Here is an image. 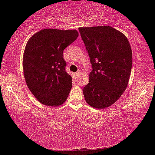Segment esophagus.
I'll use <instances>...</instances> for the list:
<instances>
[{"label":"esophagus","mask_w":155,"mask_h":155,"mask_svg":"<svg viewBox=\"0 0 155 155\" xmlns=\"http://www.w3.org/2000/svg\"><path fill=\"white\" fill-rule=\"evenodd\" d=\"M80 74H81V71L80 70H79L77 72H76V76H79V75H80Z\"/></svg>","instance_id":"34e87169"}]
</instances>
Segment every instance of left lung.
<instances>
[{"label":"left lung","mask_w":155,"mask_h":155,"mask_svg":"<svg viewBox=\"0 0 155 155\" xmlns=\"http://www.w3.org/2000/svg\"><path fill=\"white\" fill-rule=\"evenodd\" d=\"M79 31L92 68L83 88L85 101L93 108L108 107L127 88L133 64L130 45L123 33L110 26Z\"/></svg>","instance_id":"1"}]
</instances>
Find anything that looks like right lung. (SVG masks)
Masks as SVG:
<instances>
[{
	"label": "right lung",
	"instance_id": "obj_1",
	"mask_svg": "<svg viewBox=\"0 0 155 155\" xmlns=\"http://www.w3.org/2000/svg\"><path fill=\"white\" fill-rule=\"evenodd\" d=\"M78 35L76 30L44 29L27 43L22 61L25 79L41 104L58 106L66 101L72 77L65 71L63 51Z\"/></svg>",
	"mask_w": 155,
	"mask_h": 155
}]
</instances>
